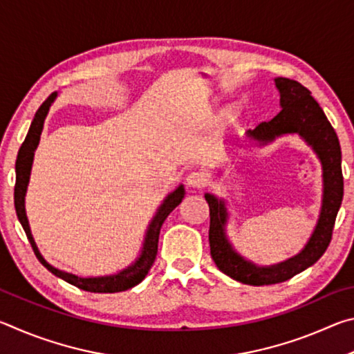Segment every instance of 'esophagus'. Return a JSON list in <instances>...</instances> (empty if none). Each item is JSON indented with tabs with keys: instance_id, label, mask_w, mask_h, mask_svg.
I'll list each match as a JSON object with an SVG mask.
<instances>
[{
	"instance_id": "1",
	"label": "esophagus",
	"mask_w": 354,
	"mask_h": 354,
	"mask_svg": "<svg viewBox=\"0 0 354 354\" xmlns=\"http://www.w3.org/2000/svg\"><path fill=\"white\" fill-rule=\"evenodd\" d=\"M185 183H187L189 187L201 189L207 184V178L205 173H201V171H192V173H189V176L185 178Z\"/></svg>"
}]
</instances>
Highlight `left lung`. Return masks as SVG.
Instances as JSON below:
<instances>
[{
  "mask_svg": "<svg viewBox=\"0 0 354 354\" xmlns=\"http://www.w3.org/2000/svg\"><path fill=\"white\" fill-rule=\"evenodd\" d=\"M274 82L281 93L279 103L283 109L270 122H262L253 131H248V137L261 143H267L281 134L298 133L319 154L323 165L325 190H323V206L319 223L306 248L298 256L273 267H256L232 251L225 237L226 211L223 201H218L214 195L206 194L209 217H211L209 245H211V256L215 266L227 277L250 286L283 283L319 261L333 239L335 217H337L344 196V176L342 165H340L342 153H340L337 134L331 123L328 122L322 107L306 87L287 77H277Z\"/></svg>",
  "mask_w": 354,
  "mask_h": 354,
  "instance_id": "left-lung-1",
  "label": "left lung"
}]
</instances>
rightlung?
I'll list each match as a JSON object with an SVG mask.
<instances>
[{
    "label": "right lung",
    "instance_id": "1",
    "mask_svg": "<svg viewBox=\"0 0 354 354\" xmlns=\"http://www.w3.org/2000/svg\"><path fill=\"white\" fill-rule=\"evenodd\" d=\"M56 98V92L51 93L48 100L44 104L39 107V111L35 112V117L31 123V128L28 131V136L25 142L21 143L19 156H17V162H15V189H14V203H15V211H17V217H19L20 223L23 226V230L26 232V237L31 247L34 250V254L37 256V259L40 261L41 266L48 268L53 274H56L57 278H62L67 283L76 286L77 289L87 290V292H93V293H113V292H122V290H128L131 287H134L140 283V281L147 277V273L151 268L153 262L156 259V254H158V242H159V232L160 227H162V223L165 218L169 217V214L175 209L179 203H181L183 196H184V187L179 185V187L167 196V200L164 201V205L160 206V209L156 214L154 220L149 225V230L147 232V239H145V245H143V251L133 267L127 268V270L120 272L113 277H103V278H77L71 273H65L57 270V268L51 267L44 257L40 256L37 247H35L34 239L31 236V230H29L28 225V218H26V212H25V194H26V187H28V181H29V173H31V165H32V159H34V151L39 145L40 140V134H41V128H44V122L45 117L48 113V109L53 101Z\"/></svg>",
    "mask_w": 354,
    "mask_h": 354
}]
</instances>
